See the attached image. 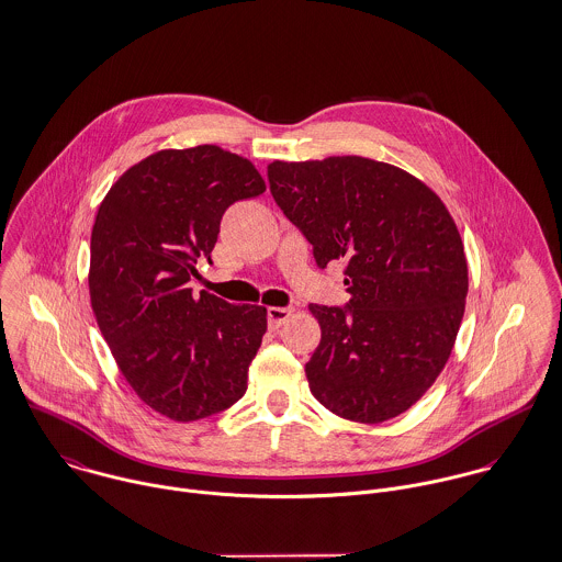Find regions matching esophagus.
<instances>
[{
  "instance_id": "obj_1",
  "label": "esophagus",
  "mask_w": 562,
  "mask_h": 562,
  "mask_svg": "<svg viewBox=\"0 0 562 562\" xmlns=\"http://www.w3.org/2000/svg\"><path fill=\"white\" fill-rule=\"evenodd\" d=\"M290 316H294L292 307H268V325H270V329H279Z\"/></svg>"
}]
</instances>
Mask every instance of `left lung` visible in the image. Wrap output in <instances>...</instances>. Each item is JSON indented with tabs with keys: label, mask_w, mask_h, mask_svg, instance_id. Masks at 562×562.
I'll list each match as a JSON object with an SVG mask.
<instances>
[{
	"label": "left lung",
	"mask_w": 562,
	"mask_h": 562,
	"mask_svg": "<svg viewBox=\"0 0 562 562\" xmlns=\"http://www.w3.org/2000/svg\"><path fill=\"white\" fill-rule=\"evenodd\" d=\"M268 181L316 263L345 261L349 307L310 305L321 325L312 394L358 423L403 414L442 373L464 316L469 268L451 213L409 172L356 155L272 161Z\"/></svg>",
	"instance_id": "left-lung-1"
}]
</instances>
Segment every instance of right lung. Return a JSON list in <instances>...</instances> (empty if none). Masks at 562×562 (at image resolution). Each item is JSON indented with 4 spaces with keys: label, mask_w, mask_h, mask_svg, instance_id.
<instances>
[{
    "label": "right lung",
    "mask_w": 562,
    "mask_h": 562,
    "mask_svg": "<svg viewBox=\"0 0 562 562\" xmlns=\"http://www.w3.org/2000/svg\"><path fill=\"white\" fill-rule=\"evenodd\" d=\"M266 191L257 168L220 146L159 150L104 195L91 231L89 294L117 369L155 412L200 420L239 401L268 329L261 305L188 288L224 211Z\"/></svg>",
    "instance_id": "add662e5"
}]
</instances>
